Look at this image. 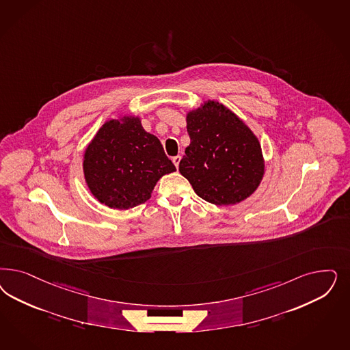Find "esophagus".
<instances>
[{
	"mask_svg": "<svg viewBox=\"0 0 350 350\" xmlns=\"http://www.w3.org/2000/svg\"><path fill=\"white\" fill-rule=\"evenodd\" d=\"M180 156H175V157H172V162H174V165L176 166V169L179 167V162H180Z\"/></svg>",
	"mask_w": 350,
	"mask_h": 350,
	"instance_id": "34e87169",
	"label": "esophagus"
}]
</instances>
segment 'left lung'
I'll use <instances>...</instances> for the list:
<instances>
[{"label":"left lung","instance_id":"left-lung-1","mask_svg":"<svg viewBox=\"0 0 350 350\" xmlns=\"http://www.w3.org/2000/svg\"><path fill=\"white\" fill-rule=\"evenodd\" d=\"M187 130L179 171L202 200L236 204L258 189L265 167L259 140L226 105L203 103L187 114Z\"/></svg>","mask_w":350,"mask_h":350}]
</instances>
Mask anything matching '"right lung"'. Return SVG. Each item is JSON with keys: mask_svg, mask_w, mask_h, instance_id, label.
I'll list each match as a JSON object with an SVG mask.
<instances>
[{"mask_svg": "<svg viewBox=\"0 0 350 350\" xmlns=\"http://www.w3.org/2000/svg\"><path fill=\"white\" fill-rule=\"evenodd\" d=\"M174 171L157 136L133 116L107 121L83 156L85 180L92 196L117 210L148 201L157 181Z\"/></svg>", "mask_w": 350, "mask_h": 350, "instance_id": "add662e5", "label": "right lung"}]
</instances>
